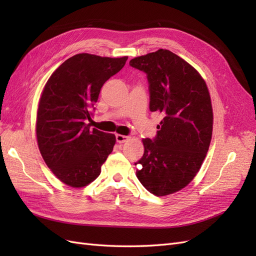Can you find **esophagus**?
Segmentation results:
<instances>
[{
	"label": "esophagus",
	"mask_w": 256,
	"mask_h": 256,
	"mask_svg": "<svg viewBox=\"0 0 256 256\" xmlns=\"http://www.w3.org/2000/svg\"><path fill=\"white\" fill-rule=\"evenodd\" d=\"M129 140V136H122V134H116V142L122 144V143H125Z\"/></svg>",
	"instance_id": "obj_1"
}]
</instances>
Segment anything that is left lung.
<instances>
[{"instance_id":"left-lung-1","label":"left lung","mask_w":256,"mask_h":256,"mask_svg":"<svg viewBox=\"0 0 256 256\" xmlns=\"http://www.w3.org/2000/svg\"><path fill=\"white\" fill-rule=\"evenodd\" d=\"M129 65L148 81L150 110L164 120L154 138H144L136 166L138 180L152 194H172L187 186L202 166L212 134V106L200 74L175 53L160 49Z\"/></svg>"}]
</instances>
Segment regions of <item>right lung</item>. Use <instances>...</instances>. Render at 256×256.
Instances as JSON below:
<instances>
[{"instance_id": "1", "label": "right lung", "mask_w": 256, "mask_h": 256, "mask_svg": "<svg viewBox=\"0 0 256 256\" xmlns=\"http://www.w3.org/2000/svg\"><path fill=\"white\" fill-rule=\"evenodd\" d=\"M127 58L76 54L44 85L36 120L38 147L53 174L70 187L95 180L113 150L115 136L90 129L86 120H92L102 85Z\"/></svg>"}]
</instances>
